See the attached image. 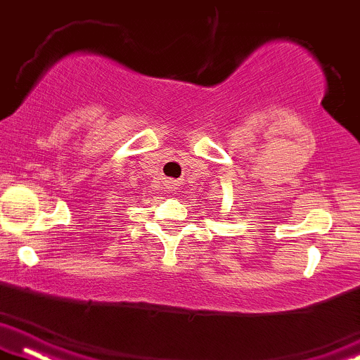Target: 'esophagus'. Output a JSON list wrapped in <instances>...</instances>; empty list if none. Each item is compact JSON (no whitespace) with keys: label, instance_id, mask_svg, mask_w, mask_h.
<instances>
[{"label":"esophagus","instance_id":"1","mask_svg":"<svg viewBox=\"0 0 360 360\" xmlns=\"http://www.w3.org/2000/svg\"><path fill=\"white\" fill-rule=\"evenodd\" d=\"M176 187H179V184H176V180H167V188L168 192H175Z\"/></svg>","mask_w":360,"mask_h":360}]
</instances>
